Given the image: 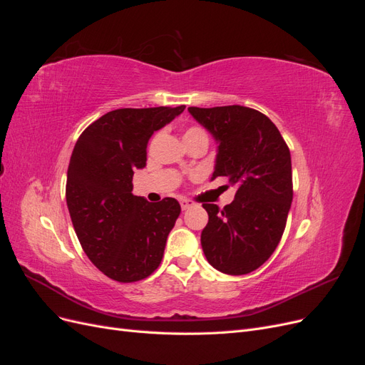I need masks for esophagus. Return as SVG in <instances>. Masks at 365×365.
Listing matches in <instances>:
<instances>
[{
  "instance_id": "1",
  "label": "esophagus",
  "mask_w": 365,
  "mask_h": 365,
  "mask_svg": "<svg viewBox=\"0 0 365 365\" xmlns=\"http://www.w3.org/2000/svg\"><path fill=\"white\" fill-rule=\"evenodd\" d=\"M180 204H181V208H182V210H189L190 207L195 205V204H193L192 201H189V200H181Z\"/></svg>"
}]
</instances>
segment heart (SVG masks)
<instances>
[{
	"label": "heart",
	"mask_w": 365,
	"mask_h": 365,
	"mask_svg": "<svg viewBox=\"0 0 365 365\" xmlns=\"http://www.w3.org/2000/svg\"><path fill=\"white\" fill-rule=\"evenodd\" d=\"M200 135H205V132L201 128L192 126L184 132V138H193V137H200Z\"/></svg>",
	"instance_id": "1"
}]
</instances>
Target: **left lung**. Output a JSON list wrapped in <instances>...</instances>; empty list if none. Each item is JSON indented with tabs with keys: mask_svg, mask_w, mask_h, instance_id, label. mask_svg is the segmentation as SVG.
Instances as JSON below:
<instances>
[{
	"mask_svg": "<svg viewBox=\"0 0 365 365\" xmlns=\"http://www.w3.org/2000/svg\"><path fill=\"white\" fill-rule=\"evenodd\" d=\"M217 143L212 180L227 176L235 201L220 210L202 204L208 224L201 245L208 263L230 275L248 274L277 248L292 202L291 152L277 126L256 109L190 106Z\"/></svg>",
	"mask_w": 365,
	"mask_h": 365,
	"instance_id": "8db88e82",
	"label": "left lung"
}]
</instances>
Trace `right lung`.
Returning <instances> with one entry per match:
<instances>
[{
    "mask_svg": "<svg viewBox=\"0 0 365 365\" xmlns=\"http://www.w3.org/2000/svg\"><path fill=\"white\" fill-rule=\"evenodd\" d=\"M185 109L121 108L88 126L76 141L67 173V205L81 245L109 279L149 277L181 213L178 201L148 202L132 193L134 170L146 165L149 138Z\"/></svg>",
    "mask_w": 365,
    "mask_h": 365,
    "instance_id": "obj_1",
    "label": "right lung"
}]
</instances>
